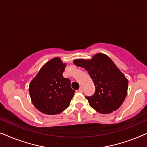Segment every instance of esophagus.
Here are the masks:
<instances>
[{
  "label": "esophagus",
  "mask_w": 147,
  "mask_h": 147,
  "mask_svg": "<svg viewBox=\"0 0 147 147\" xmlns=\"http://www.w3.org/2000/svg\"><path fill=\"white\" fill-rule=\"evenodd\" d=\"M78 91H79L80 92H83V91H84V89H83V87H80V88H79V90H78Z\"/></svg>",
  "instance_id": "obj_1"
}]
</instances>
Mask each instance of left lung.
<instances>
[{"instance_id":"left-lung-1","label":"left lung","mask_w":147,"mask_h":147,"mask_svg":"<svg viewBox=\"0 0 147 147\" xmlns=\"http://www.w3.org/2000/svg\"><path fill=\"white\" fill-rule=\"evenodd\" d=\"M74 63L85 68L95 86L88 97L90 106L100 114H110L122 105L127 95L128 80L108 55L97 53L90 59H76Z\"/></svg>"}]
</instances>
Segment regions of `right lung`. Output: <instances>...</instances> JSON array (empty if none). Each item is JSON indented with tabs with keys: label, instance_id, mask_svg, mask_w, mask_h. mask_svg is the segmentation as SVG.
<instances>
[{
	"label": "right lung",
	"instance_id": "obj_1",
	"mask_svg": "<svg viewBox=\"0 0 147 147\" xmlns=\"http://www.w3.org/2000/svg\"><path fill=\"white\" fill-rule=\"evenodd\" d=\"M65 66L60 57H54L42 66L30 82L31 102L42 113L55 115L69 106L75 90L70 86V80L63 76Z\"/></svg>",
	"mask_w": 147,
	"mask_h": 147
}]
</instances>
